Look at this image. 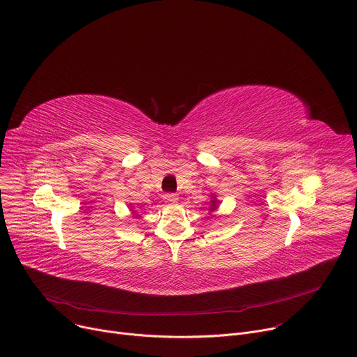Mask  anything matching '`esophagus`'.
I'll list each match as a JSON object with an SVG mask.
<instances>
[{"label":"esophagus","instance_id":"esophagus-1","mask_svg":"<svg viewBox=\"0 0 357 357\" xmlns=\"http://www.w3.org/2000/svg\"><path fill=\"white\" fill-rule=\"evenodd\" d=\"M163 199H165L166 203H174V202H177L178 197H177V194H174V192H167V194H165Z\"/></svg>","mask_w":357,"mask_h":357}]
</instances>
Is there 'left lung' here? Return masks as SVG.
<instances>
[{"instance_id":"left-lung-1","label":"left lung","mask_w":357,"mask_h":357,"mask_svg":"<svg viewBox=\"0 0 357 357\" xmlns=\"http://www.w3.org/2000/svg\"><path fill=\"white\" fill-rule=\"evenodd\" d=\"M211 199H213V197H211ZM217 203H218V202L215 200V197H214V199L211 200V207H210V211H211V213H213L214 210H217Z\"/></svg>"}]
</instances>
